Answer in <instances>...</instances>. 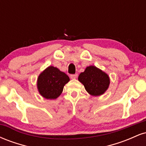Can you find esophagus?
Returning <instances> with one entry per match:
<instances>
[{"label": "esophagus", "mask_w": 146, "mask_h": 146, "mask_svg": "<svg viewBox=\"0 0 146 146\" xmlns=\"http://www.w3.org/2000/svg\"><path fill=\"white\" fill-rule=\"evenodd\" d=\"M78 75L77 74V73H75V74H71L70 77H71V79H75V78H78Z\"/></svg>", "instance_id": "esophagus-1"}]
</instances>
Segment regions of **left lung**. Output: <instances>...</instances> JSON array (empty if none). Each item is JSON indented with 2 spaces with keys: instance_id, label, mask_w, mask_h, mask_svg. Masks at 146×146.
Masks as SVG:
<instances>
[{
  "instance_id": "obj_1",
  "label": "left lung",
  "mask_w": 146,
  "mask_h": 146,
  "mask_svg": "<svg viewBox=\"0 0 146 146\" xmlns=\"http://www.w3.org/2000/svg\"><path fill=\"white\" fill-rule=\"evenodd\" d=\"M78 80L83 84L86 91L94 96L103 94L110 84L108 75L94 66H88L80 73Z\"/></svg>"
}]
</instances>
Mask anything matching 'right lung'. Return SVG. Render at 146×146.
Returning <instances> with one entry per match:
<instances>
[{
  "mask_svg": "<svg viewBox=\"0 0 146 146\" xmlns=\"http://www.w3.org/2000/svg\"><path fill=\"white\" fill-rule=\"evenodd\" d=\"M70 80L66 74L54 66L46 68L38 79L39 93L46 99H56L63 90V88Z\"/></svg>",
  "mask_w": 146,
  "mask_h": 146,
  "instance_id": "add662e5",
  "label": "right lung"
}]
</instances>
